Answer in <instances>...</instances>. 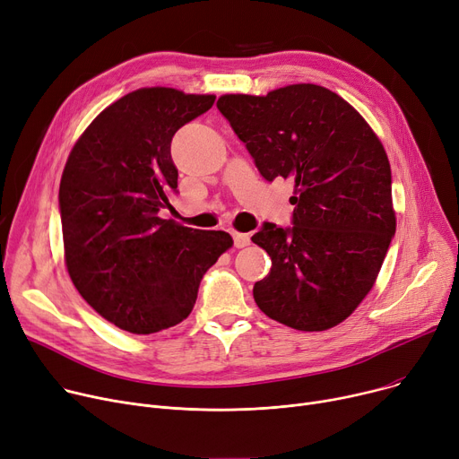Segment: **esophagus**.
<instances>
[{
	"label": "esophagus",
	"mask_w": 459,
	"mask_h": 459,
	"mask_svg": "<svg viewBox=\"0 0 459 459\" xmlns=\"http://www.w3.org/2000/svg\"><path fill=\"white\" fill-rule=\"evenodd\" d=\"M232 238H234V246H236L238 249L247 247L249 243H251V236L246 234V232H232Z\"/></svg>",
	"instance_id": "obj_1"
}]
</instances>
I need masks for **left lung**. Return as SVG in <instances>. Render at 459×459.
Returning <instances> with one entry per match:
<instances>
[{"instance_id":"left-lung-1","label":"left lung","mask_w":459,"mask_h":459,"mask_svg":"<svg viewBox=\"0 0 459 459\" xmlns=\"http://www.w3.org/2000/svg\"><path fill=\"white\" fill-rule=\"evenodd\" d=\"M260 175L290 178L291 227L264 223L251 238L271 256L253 288L258 308L317 332L345 321L368 295L394 236L391 168L373 129L317 84L218 100Z\"/></svg>"}]
</instances>
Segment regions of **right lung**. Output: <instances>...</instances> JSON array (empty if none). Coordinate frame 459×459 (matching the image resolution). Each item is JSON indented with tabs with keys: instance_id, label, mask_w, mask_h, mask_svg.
I'll return each mask as SVG.
<instances>
[{
	"instance_id": "obj_1",
	"label": "right lung",
	"mask_w": 459,
	"mask_h": 459,
	"mask_svg": "<svg viewBox=\"0 0 459 459\" xmlns=\"http://www.w3.org/2000/svg\"><path fill=\"white\" fill-rule=\"evenodd\" d=\"M216 96L140 88L107 107L74 145L58 188L66 267L81 297L131 333L186 319L204 273L232 247L223 230L182 227L171 208L175 133Z\"/></svg>"
}]
</instances>
